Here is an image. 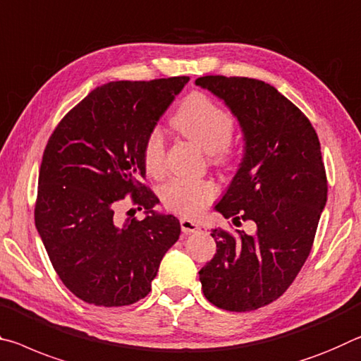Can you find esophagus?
Masks as SVG:
<instances>
[{
    "label": "esophagus",
    "mask_w": 361,
    "mask_h": 361,
    "mask_svg": "<svg viewBox=\"0 0 361 361\" xmlns=\"http://www.w3.org/2000/svg\"><path fill=\"white\" fill-rule=\"evenodd\" d=\"M180 228L182 232H184V235H188V233H195L198 230V224L193 222L190 219H180Z\"/></svg>",
    "instance_id": "esophagus-1"
}]
</instances>
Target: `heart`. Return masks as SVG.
<instances>
[{
	"label": "heart",
	"mask_w": 361,
	"mask_h": 361,
	"mask_svg": "<svg viewBox=\"0 0 361 361\" xmlns=\"http://www.w3.org/2000/svg\"><path fill=\"white\" fill-rule=\"evenodd\" d=\"M173 126L188 140L208 152L212 163L227 164L233 158V114L203 92H193L173 116ZM147 173L161 176L164 171V142L158 129H152L144 142ZM217 195L209 180L173 179L161 188V202L166 209L192 217L202 212Z\"/></svg>",
	"instance_id": "heart-1"
}]
</instances>
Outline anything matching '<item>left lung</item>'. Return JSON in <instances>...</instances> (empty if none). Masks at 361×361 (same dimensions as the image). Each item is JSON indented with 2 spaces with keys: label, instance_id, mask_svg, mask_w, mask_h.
<instances>
[{
  "label": "left lung",
  "instance_id": "8db88e82",
  "mask_svg": "<svg viewBox=\"0 0 361 361\" xmlns=\"http://www.w3.org/2000/svg\"><path fill=\"white\" fill-rule=\"evenodd\" d=\"M226 102L245 133V157L216 209L256 224V233L214 228L217 252L200 270L204 298L228 312L279 299L302 269L326 204L328 180L314 126L269 82L245 76L197 78Z\"/></svg>",
  "mask_w": 361,
  "mask_h": 361
}]
</instances>
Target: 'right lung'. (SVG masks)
<instances>
[{"label":"right lung","instance_id":"1","mask_svg":"<svg viewBox=\"0 0 361 361\" xmlns=\"http://www.w3.org/2000/svg\"><path fill=\"white\" fill-rule=\"evenodd\" d=\"M188 80L99 86L47 140L35 226L59 279L87 304L121 307L144 299L163 256L179 240V219L152 211L158 198L142 182L144 142ZM128 194L151 216L118 221L116 206Z\"/></svg>","mask_w":361,"mask_h":361}]
</instances>
